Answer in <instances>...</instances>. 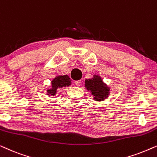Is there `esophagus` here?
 Wrapping results in <instances>:
<instances>
[{"mask_svg": "<svg viewBox=\"0 0 157 157\" xmlns=\"http://www.w3.org/2000/svg\"><path fill=\"white\" fill-rule=\"evenodd\" d=\"M81 83V80H78V81H74V83H75V85L77 86H80Z\"/></svg>", "mask_w": 157, "mask_h": 157, "instance_id": "obj_1", "label": "esophagus"}]
</instances>
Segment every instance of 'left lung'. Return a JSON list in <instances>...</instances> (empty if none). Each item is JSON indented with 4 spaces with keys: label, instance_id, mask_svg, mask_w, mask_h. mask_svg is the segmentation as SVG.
I'll use <instances>...</instances> for the list:
<instances>
[{
    "label": "left lung",
    "instance_id": "1",
    "mask_svg": "<svg viewBox=\"0 0 157 157\" xmlns=\"http://www.w3.org/2000/svg\"><path fill=\"white\" fill-rule=\"evenodd\" d=\"M85 87L91 92L95 101H102L106 99L109 94V88L103 82L101 77L97 75L94 78L86 79Z\"/></svg>",
    "mask_w": 157,
    "mask_h": 157
}]
</instances>
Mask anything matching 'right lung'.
<instances>
[{
    "label": "right lung",
    "mask_w": 157,
    "mask_h": 157,
    "mask_svg": "<svg viewBox=\"0 0 157 157\" xmlns=\"http://www.w3.org/2000/svg\"><path fill=\"white\" fill-rule=\"evenodd\" d=\"M52 88L51 89L47 90L48 91V95H55L58 89H61V88L68 86L71 85L70 78L67 75L65 76H59L53 79L51 82Z\"/></svg>",
    "instance_id": "add662e5"
}]
</instances>
